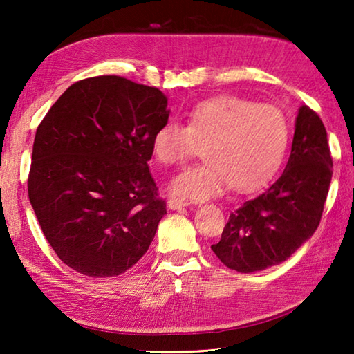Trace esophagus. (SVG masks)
I'll return each instance as SVG.
<instances>
[{
    "label": "esophagus",
    "instance_id": "34e87169",
    "mask_svg": "<svg viewBox=\"0 0 354 354\" xmlns=\"http://www.w3.org/2000/svg\"><path fill=\"white\" fill-rule=\"evenodd\" d=\"M167 205H169V208H170V209H178V208H183V207L190 205V202H189V201H185V199L170 198V199L167 201Z\"/></svg>",
    "mask_w": 354,
    "mask_h": 354
}]
</instances>
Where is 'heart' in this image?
Returning <instances> with one entry per match:
<instances>
[{"label": "heart", "instance_id": "1", "mask_svg": "<svg viewBox=\"0 0 354 354\" xmlns=\"http://www.w3.org/2000/svg\"><path fill=\"white\" fill-rule=\"evenodd\" d=\"M289 145V124L281 109L236 95L198 103L187 126L167 122L152 138L155 160L171 167L201 153L205 161L185 169L171 181L176 196L204 201L227 187L259 189L280 167Z\"/></svg>", "mask_w": 354, "mask_h": 354}]
</instances>
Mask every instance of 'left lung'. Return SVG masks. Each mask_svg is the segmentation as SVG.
Returning <instances> with one entry per match:
<instances>
[{
  "label": "left lung",
  "mask_w": 354,
  "mask_h": 354,
  "mask_svg": "<svg viewBox=\"0 0 354 354\" xmlns=\"http://www.w3.org/2000/svg\"><path fill=\"white\" fill-rule=\"evenodd\" d=\"M332 167L326 127L317 112L301 106L283 175L230 214L212 245L217 259L242 274L288 260L318 228Z\"/></svg>",
  "instance_id": "1"
}]
</instances>
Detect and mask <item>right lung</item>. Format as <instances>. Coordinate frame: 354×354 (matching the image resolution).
<instances>
[{"label": "right lung", "mask_w": 354, "mask_h": 354, "mask_svg": "<svg viewBox=\"0 0 354 354\" xmlns=\"http://www.w3.org/2000/svg\"><path fill=\"white\" fill-rule=\"evenodd\" d=\"M167 120L158 88L95 76L73 84L37 126L28 198L66 266L115 277L146 254L167 213L147 164Z\"/></svg>", "instance_id": "obj_1"}]
</instances>
